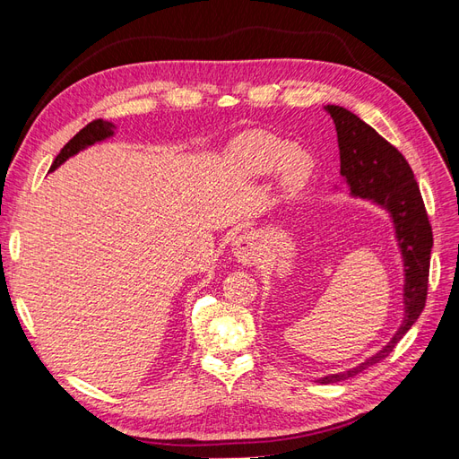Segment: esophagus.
Wrapping results in <instances>:
<instances>
[{
	"mask_svg": "<svg viewBox=\"0 0 459 459\" xmlns=\"http://www.w3.org/2000/svg\"><path fill=\"white\" fill-rule=\"evenodd\" d=\"M231 253L241 264H255L260 256V245H258L255 235H251V233L239 235V238L233 239Z\"/></svg>",
	"mask_w": 459,
	"mask_h": 459,
	"instance_id": "esophagus-1",
	"label": "esophagus"
}]
</instances>
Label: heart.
<instances>
[{
  "label": "heart",
  "mask_w": 459,
  "mask_h": 459,
  "mask_svg": "<svg viewBox=\"0 0 459 459\" xmlns=\"http://www.w3.org/2000/svg\"><path fill=\"white\" fill-rule=\"evenodd\" d=\"M231 159L248 176L258 178L275 170L281 187L290 195L307 187L314 172L308 151L272 132H251L239 137L231 147Z\"/></svg>",
  "instance_id": "1"
}]
</instances>
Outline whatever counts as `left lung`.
<instances>
[{"instance_id":"1","label":"left lung","mask_w":459,"mask_h":459,"mask_svg":"<svg viewBox=\"0 0 459 459\" xmlns=\"http://www.w3.org/2000/svg\"><path fill=\"white\" fill-rule=\"evenodd\" d=\"M325 110L337 128L341 176L351 187V195L379 204L391 214L406 273L404 322L394 333L391 342L359 366L322 377L319 379L322 385L344 381L373 364H379L393 352L396 342L406 335L408 329L418 322L427 300L430 248H433V230L429 224L421 191L404 155L375 132L369 124L359 120L344 107L327 105Z\"/></svg>"}]
</instances>
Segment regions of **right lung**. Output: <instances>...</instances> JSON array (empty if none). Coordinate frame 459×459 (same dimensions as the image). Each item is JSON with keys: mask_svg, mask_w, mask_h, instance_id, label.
Instances as JSON below:
<instances>
[{"mask_svg": "<svg viewBox=\"0 0 459 459\" xmlns=\"http://www.w3.org/2000/svg\"><path fill=\"white\" fill-rule=\"evenodd\" d=\"M113 134H115V124H110V122H107L103 118H97V120L90 122L86 128H82L73 137V140L61 149L57 159L53 160L49 172H53L55 169H57V166H61L66 159H71L73 155H76V152H80L82 149H86V147H90V145H93L97 142H103V140H107V137H110Z\"/></svg>", "mask_w": 459, "mask_h": 459, "instance_id": "add662e5", "label": "right lung"}]
</instances>
